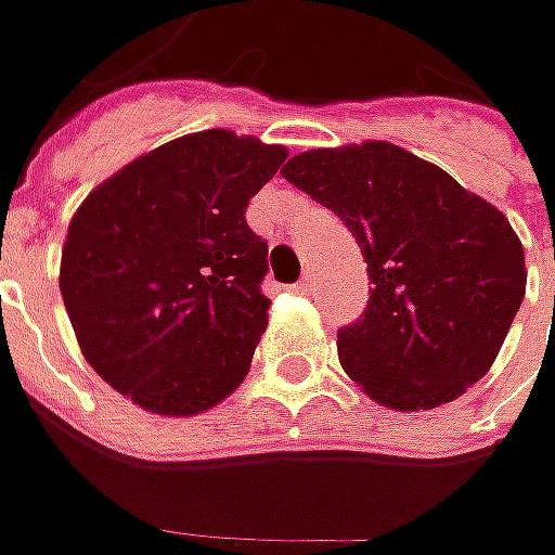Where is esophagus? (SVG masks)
<instances>
[{
    "label": "esophagus",
    "instance_id": "esophagus-1",
    "mask_svg": "<svg viewBox=\"0 0 555 555\" xmlns=\"http://www.w3.org/2000/svg\"><path fill=\"white\" fill-rule=\"evenodd\" d=\"M311 287H314V284H311V274H306L302 281H296V284H293L296 293H311Z\"/></svg>",
    "mask_w": 555,
    "mask_h": 555
}]
</instances>
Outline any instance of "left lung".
I'll list each match as a JSON object with an SVG mask.
<instances>
[{
	"instance_id": "left-lung-1",
	"label": "left lung",
	"mask_w": 555,
	"mask_h": 555,
	"mask_svg": "<svg viewBox=\"0 0 555 555\" xmlns=\"http://www.w3.org/2000/svg\"><path fill=\"white\" fill-rule=\"evenodd\" d=\"M281 172L346 222L367 262V309L336 333L343 371L392 411L479 383L525 296L522 241L501 209L389 141L306 151Z\"/></svg>"
}]
</instances>
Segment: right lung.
I'll return each mask as SVG.
<instances>
[{"instance_id":"obj_1","label":"right lung","mask_w":555,"mask_h":555,"mask_svg":"<svg viewBox=\"0 0 555 555\" xmlns=\"http://www.w3.org/2000/svg\"><path fill=\"white\" fill-rule=\"evenodd\" d=\"M287 147L206 129L166 141L82 201L61 296L95 373L151 414L191 416L244 383L268 324V244L249 197Z\"/></svg>"}]
</instances>
